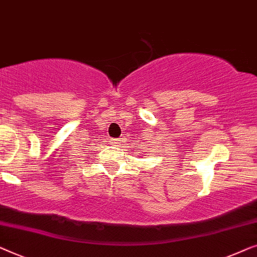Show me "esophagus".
I'll return each mask as SVG.
<instances>
[{
  "mask_svg": "<svg viewBox=\"0 0 257 257\" xmlns=\"http://www.w3.org/2000/svg\"><path fill=\"white\" fill-rule=\"evenodd\" d=\"M109 142H110L111 146L117 147L118 144H120V140H118V139H110V140H109Z\"/></svg>",
  "mask_w": 257,
  "mask_h": 257,
  "instance_id": "34e87169",
  "label": "esophagus"
}]
</instances>
